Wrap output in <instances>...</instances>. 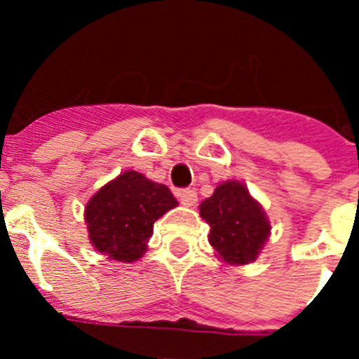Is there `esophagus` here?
<instances>
[{
	"label": "esophagus",
	"mask_w": 359,
	"mask_h": 359,
	"mask_svg": "<svg viewBox=\"0 0 359 359\" xmlns=\"http://www.w3.org/2000/svg\"><path fill=\"white\" fill-rule=\"evenodd\" d=\"M177 196H180V201H182V205H185V207H194L196 201H198V194H196V190L192 189H182L177 192Z\"/></svg>",
	"instance_id": "obj_1"
}]
</instances>
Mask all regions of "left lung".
<instances>
[{
  "mask_svg": "<svg viewBox=\"0 0 359 359\" xmlns=\"http://www.w3.org/2000/svg\"><path fill=\"white\" fill-rule=\"evenodd\" d=\"M199 214L210 224V244L230 264L255 261L271 230L262 207L239 182L219 185L199 205Z\"/></svg>",
  "mask_w": 359,
  "mask_h": 359,
  "instance_id": "1",
  "label": "left lung"
}]
</instances>
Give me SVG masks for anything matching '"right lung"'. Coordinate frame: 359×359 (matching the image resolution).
<instances>
[{
  "mask_svg": "<svg viewBox=\"0 0 359 359\" xmlns=\"http://www.w3.org/2000/svg\"><path fill=\"white\" fill-rule=\"evenodd\" d=\"M176 205L169 187L135 170L120 174L86 207L90 241L95 250L113 261H136L144 255L154 221Z\"/></svg>",
  "mask_w": 359,
  "mask_h": 359,
  "instance_id": "1",
  "label": "right lung"
}]
</instances>
